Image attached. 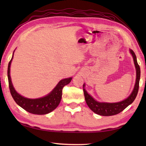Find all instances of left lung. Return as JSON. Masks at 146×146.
<instances>
[{"instance_id":"8db88e82","label":"left lung","mask_w":146,"mask_h":146,"mask_svg":"<svg viewBox=\"0 0 146 146\" xmlns=\"http://www.w3.org/2000/svg\"><path fill=\"white\" fill-rule=\"evenodd\" d=\"M129 51L131 54L134 61L135 66L136 68V81L133 90L131 95L127 98L122 101L115 103L108 102H100L91 97L87 91L85 90V84L83 85V91L84 94V97L86 104L91 110L96 114L101 116H112L118 114L125 110L128 106L132 104L137 97L138 88H139V81L140 78V66L137 63V56L132 49H129Z\"/></svg>"}]
</instances>
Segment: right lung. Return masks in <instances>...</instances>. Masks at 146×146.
<instances>
[{
    "label": "right lung",
    "mask_w": 146,
    "mask_h": 146,
    "mask_svg": "<svg viewBox=\"0 0 146 146\" xmlns=\"http://www.w3.org/2000/svg\"><path fill=\"white\" fill-rule=\"evenodd\" d=\"M11 60L8 64V78L9 82V88L10 90L12 97L15 102L24 110L32 114L35 115H46L57 108L62 98V91L64 86L70 83L72 77L64 78L61 80L55 88L48 95L43 97L38 98H28L20 95L15 90L11 82L10 76V66L12 59L13 58V54Z\"/></svg>",
    "instance_id": "add662e5"
}]
</instances>
